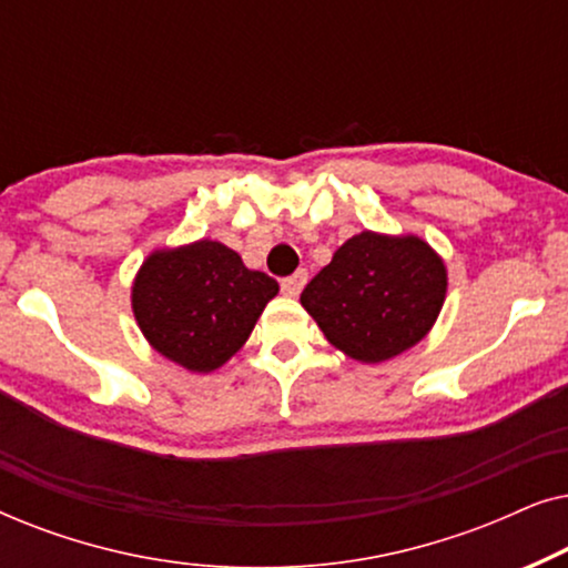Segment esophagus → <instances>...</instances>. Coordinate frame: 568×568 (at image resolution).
I'll list each match as a JSON object with an SVG mask.
<instances>
[{"instance_id":"obj_1","label":"esophagus","mask_w":568,"mask_h":568,"mask_svg":"<svg viewBox=\"0 0 568 568\" xmlns=\"http://www.w3.org/2000/svg\"><path fill=\"white\" fill-rule=\"evenodd\" d=\"M305 284H307V271L300 268V271H294L292 276L282 278V292L290 294V297H297V294L302 292V286H305Z\"/></svg>"}]
</instances>
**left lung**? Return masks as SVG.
<instances>
[{"mask_svg":"<svg viewBox=\"0 0 568 568\" xmlns=\"http://www.w3.org/2000/svg\"><path fill=\"white\" fill-rule=\"evenodd\" d=\"M445 292V263L424 240L362 232L333 253L300 302L333 346L375 364L426 336Z\"/></svg>","mask_w":568,"mask_h":568,"instance_id":"1","label":"left lung"}]
</instances>
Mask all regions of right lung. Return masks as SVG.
Masks as SVG:
<instances>
[{"label":"right lung","mask_w":568,"mask_h":568,"mask_svg":"<svg viewBox=\"0 0 568 568\" xmlns=\"http://www.w3.org/2000/svg\"><path fill=\"white\" fill-rule=\"evenodd\" d=\"M278 284L227 245L199 240L158 251L139 268L131 305L146 341L191 372L222 367L251 336Z\"/></svg>","instance_id":"1"}]
</instances>
